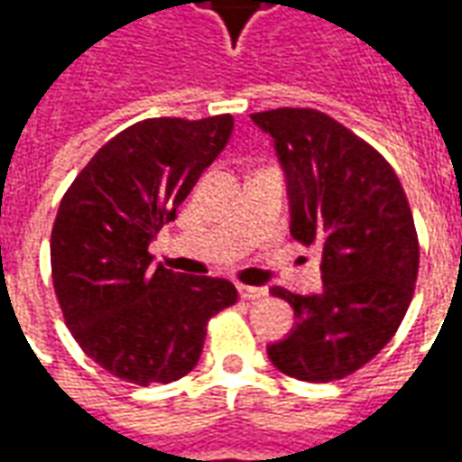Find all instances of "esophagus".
<instances>
[{
  "label": "esophagus",
  "instance_id": "34e87169",
  "mask_svg": "<svg viewBox=\"0 0 462 462\" xmlns=\"http://www.w3.org/2000/svg\"><path fill=\"white\" fill-rule=\"evenodd\" d=\"M237 291H240L242 300H262V297H267L264 287H252V284H240Z\"/></svg>",
  "mask_w": 462,
  "mask_h": 462
}]
</instances>
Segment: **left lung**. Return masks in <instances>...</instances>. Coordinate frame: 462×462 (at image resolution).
<instances>
[{"label":"left lung","instance_id":"obj_1","mask_svg":"<svg viewBox=\"0 0 462 462\" xmlns=\"http://www.w3.org/2000/svg\"><path fill=\"white\" fill-rule=\"evenodd\" d=\"M272 135L287 180L290 232L321 250V287L291 294L294 327L267 346L282 374L337 381L368 364L396 334L413 297L418 237L393 168L366 141L314 108L252 114Z\"/></svg>","mask_w":462,"mask_h":462}]
</instances>
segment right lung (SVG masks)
<instances>
[{
	"instance_id": "right-lung-1",
	"label": "right lung",
	"mask_w": 462,
	"mask_h": 462,
	"mask_svg": "<svg viewBox=\"0 0 462 462\" xmlns=\"http://www.w3.org/2000/svg\"><path fill=\"white\" fill-rule=\"evenodd\" d=\"M232 125L230 114L133 123L96 152L59 205L51 277L64 319L86 356L128 383H171L192 371L208 319L237 301L232 282L165 270L148 252Z\"/></svg>"
}]
</instances>
